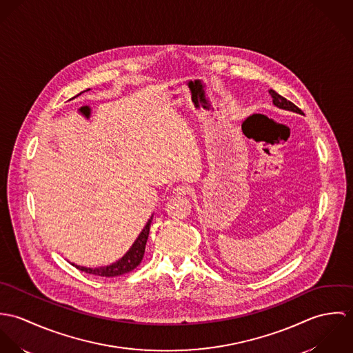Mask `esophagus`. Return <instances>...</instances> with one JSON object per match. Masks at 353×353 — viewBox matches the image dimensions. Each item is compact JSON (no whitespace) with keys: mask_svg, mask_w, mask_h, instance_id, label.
Instances as JSON below:
<instances>
[{"mask_svg":"<svg viewBox=\"0 0 353 353\" xmlns=\"http://www.w3.org/2000/svg\"><path fill=\"white\" fill-rule=\"evenodd\" d=\"M189 193H190V188H188V186H176L174 189V194L178 196V197H185Z\"/></svg>","mask_w":353,"mask_h":353,"instance_id":"obj_1","label":"esophagus"}]
</instances>
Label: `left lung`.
<instances>
[{"mask_svg":"<svg viewBox=\"0 0 353 353\" xmlns=\"http://www.w3.org/2000/svg\"><path fill=\"white\" fill-rule=\"evenodd\" d=\"M272 99H273V104L281 110H287V111H292V112H298V114H302V110L299 107H296L292 101H287L285 98H283L281 95H279L276 91L270 90L269 91Z\"/></svg>","mask_w":353,"mask_h":353,"instance_id":"obj_1","label":"left lung"}]
</instances>
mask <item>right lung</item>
<instances>
[{
	"instance_id": "right-lung-1",
	"label": "right lung",
	"mask_w": 353,
	"mask_h": 353,
	"mask_svg": "<svg viewBox=\"0 0 353 353\" xmlns=\"http://www.w3.org/2000/svg\"><path fill=\"white\" fill-rule=\"evenodd\" d=\"M87 91H90V90H87ZM152 219H153V214L150 217V220L147 221L145 227L143 228V231L140 232V235L137 236L134 243L132 245V248L117 262H114L111 265H107V266H101V268H87V266H80V265H76V263H72V265L76 266L81 272L95 274V276H101V277H117V276L132 272L133 269H136L140 265V262L144 256L145 245H147L150 230H151Z\"/></svg>"
}]
</instances>
